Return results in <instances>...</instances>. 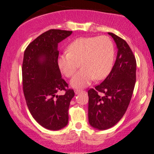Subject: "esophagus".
I'll return each instance as SVG.
<instances>
[{"label":"esophagus","instance_id":"1","mask_svg":"<svg viewBox=\"0 0 154 154\" xmlns=\"http://www.w3.org/2000/svg\"><path fill=\"white\" fill-rule=\"evenodd\" d=\"M81 91H82V90H75V94H79V93H81Z\"/></svg>","mask_w":154,"mask_h":154}]
</instances>
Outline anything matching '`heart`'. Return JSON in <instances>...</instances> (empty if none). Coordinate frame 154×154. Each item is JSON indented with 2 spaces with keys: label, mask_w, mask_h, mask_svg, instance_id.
Returning a JSON list of instances; mask_svg holds the SVG:
<instances>
[{
  "label": "heart",
  "mask_w": 154,
  "mask_h": 154,
  "mask_svg": "<svg viewBox=\"0 0 154 154\" xmlns=\"http://www.w3.org/2000/svg\"><path fill=\"white\" fill-rule=\"evenodd\" d=\"M68 53L58 56L57 64L66 77L73 75L79 63L82 68L71 79L75 88H83L94 79L101 80L109 75L113 65L114 45L106 35L82 37L75 39L67 47Z\"/></svg>",
  "instance_id": "obj_1"
}]
</instances>
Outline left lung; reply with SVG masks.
Instances as JSON below:
<instances>
[{
  "label": "left lung",
  "instance_id": "obj_1",
  "mask_svg": "<svg viewBox=\"0 0 154 154\" xmlns=\"http://www.w3.org/2000/svg\"><path fill=\"white\" fill-rule=\"evenodd\" d=\"M114 40L118 52L116 60L106 79L88 90V121L98 130L115 126L126 113L136 83V60L124 40L109 33ZM104 94L102 97L98 92Z\"/></svg>",
  "mask_w": 154,
  "mask_h": 154
}]
</instances>
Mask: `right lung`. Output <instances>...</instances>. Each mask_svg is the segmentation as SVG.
<instances>
[{"mask_svg":"<svg viewBox=\"0 0 154 154\" xmlns=\"http://www.w3.org/2000/svg\"><path fill=\"white\" fill-rule=\"evenodd\" d=\"M71 33L51 29L32 41L24 52L22 78L26 104L33 119L49 130H60L68 124L70 102L75 95L57 64L58 44ZM60 90L65 94L56 95Z\"/></svg>","mask_w":154,"mask_h":154,"instance_id":"obj_1","label":"right lung"}]
</instances>
